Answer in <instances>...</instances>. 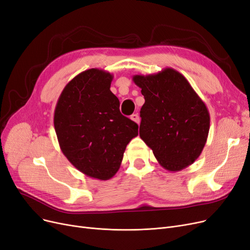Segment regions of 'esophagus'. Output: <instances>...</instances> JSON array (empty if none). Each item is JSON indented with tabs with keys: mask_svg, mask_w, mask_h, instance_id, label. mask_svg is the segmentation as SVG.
<instances>
[{
	"mask_svg": "<svg viewBox=\"0 0 250 250\" xmlns=\"http://www.w3.org/2000/svg\"><path fill=\"white\" fill-rule=\"evenodd\" d=\"M131 119L133 120V122H135L136 124L139 125V123H140V117H139V115H138V114H133V115H131Z\"/></svg>",
	"mask_w": 250,
	"mask_h": 250,
	"instance_id": "esophagus-1",
	"label": "esophagus"
}]
</instances>
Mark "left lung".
Listing matches in <instances>:
<instances>
[{
  "mask_svg": "<svg viewBox=\"0 0 250 250\" xmlns=\"http://www.w3.org/2000/svg\"><path fill=\"white\" fill-rule=\"evenodd\" d=\"M145 103L140 138L166 170L178 172L195 162L206 144L210 114L181 73L165 68L155 74L134 75Z\"/></svg>",
  "mask_w": 250,
  "mask_h": 250,
  "instance_id": "1",
  "label": "left lung"
}]
</instances>
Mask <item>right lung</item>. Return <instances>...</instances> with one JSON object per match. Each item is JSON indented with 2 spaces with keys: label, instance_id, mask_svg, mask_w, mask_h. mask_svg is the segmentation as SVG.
Listing matches in <instances>:
<instances>
[{
  "label": "right lung",
  "instance_id": "1",
  "mask_svg": "<svg viewBox=\"0 0 250 250\" xmlns=\"http://www.w3.org/2000/svg\"><path fill=\"white\" fill-rule=\"evenodd\" d=\"M113 75L88 69L64 86L54 109L53 124L61 150L78 171L108 180L119 170L126 145L138 125L119 111L110 90Z\"/></svg>",
  "mask_w": 250,
  "mask_h": 250
}]
</instances>
